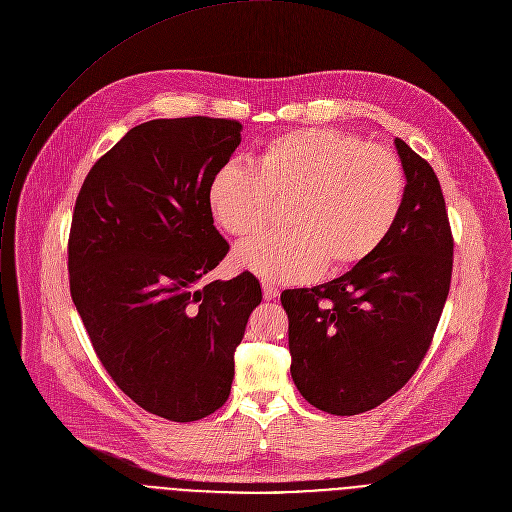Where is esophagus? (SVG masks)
Listing matches in <instances>:
<instances>
[{
  "mask_svg": "<svg viewBox=\"0 0 512 512\" xmlns=\"http://www.w3.org/2000/svg\"><path fill=\"white\" fill-rule=\"evenodd\" d=\"M277 295H279V289H277L275 285H271V283H263V297H265L267 301H273Z\"/></svg>",
  "mask_w": 512,
  "mask_h": 512,
  "instance_id": "34e87169",
  "label": "esophagus"
}]
</instances>
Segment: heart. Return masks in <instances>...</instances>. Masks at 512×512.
<instances>
[{"label": "heart", "instance_id": "1", "mask_svg": "<svg viewBox=\"0 0 512 512\" xmlns=\"http://www.w3.org/2000/svg\"><path fill=\"white\" fill-rule=\"evenodd\" d=\"M405 197L401 159L337 129L303 127L269 139L255 167L225 163L209 183L215 221L235 237L261 231L273 201H289L283 233L235 247L233 263L273 283L349 269L393 229Z\"/></svg>", "mask_w": 512, "mask_h": 512}]
</instances>
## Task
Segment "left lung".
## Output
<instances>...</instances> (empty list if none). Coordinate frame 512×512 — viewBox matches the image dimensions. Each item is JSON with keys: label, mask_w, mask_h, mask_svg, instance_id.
Wrapping results in <instances>:
<instances>
[{"label": "left lung", "mask_w": 512, "mask_h": 512, "mask_svg": "<svg viewBox=\"0 0 512 512\" xmlns=\"http://www.w3.org/2000/svg\"><path fill=\"white\" fill-rule=\"evenodd\" d=\"M407 185L385 241L345 275L287 289L291 377L317 409L351 417L401 391L425 359L453 275V233L435 169L395 139Z\"/></svg>", "instance_id": "obj_1"}]
</instances>
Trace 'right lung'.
<instances>
[{
    "label": "right lung",
    "mask_w": 512,
    "mask_h": 512,
    "mask_svg": "<svg viewBox=\"0 0 512 512\" xmlns=\"http://www.w3.org/2000/svg\"><path fill=\"white\" fill-rule=\"evenodd\" d=\"M241 143L219 117L153 119L89 169L67 241L69 291L113 383L151 415L191 423L229 397L261 285L205 283L229 251L209 183Z\"/></svg>",
    "instance_id": "add662e5"
}]
</instances>
